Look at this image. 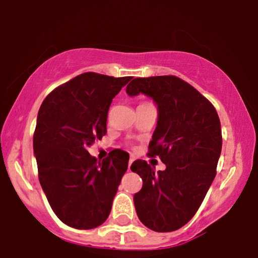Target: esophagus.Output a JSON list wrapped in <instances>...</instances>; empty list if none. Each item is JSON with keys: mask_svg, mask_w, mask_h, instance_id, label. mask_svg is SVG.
<instances>
[{"mask_svg": "<svg viewBox=\"0 0 258 258\" xmlns=\"http://www.w3.org/2000/svg\"><path fill=\"white\" fill-rule=\"evenodd\" d=\"M132 162H133V158H130V161H128V170H131V164H132Z\"/></svg>", "mask_w": 258, "mask_h": 258, "instance_id": "34e87169", "label": "esophagus"}]
</instances>
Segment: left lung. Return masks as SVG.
I'll return each instance as SVG.
<instances>
[{
  "instance_id": "obj_1",
  "label": "left lung",
  "mask_w": 258,
  "mask_h": 258,
  "mask_svg": "<svg viewBox=\"0 0 258 258\" xmlns=\"http://www.w3.org/2000/svg\"><path fill=\"white\" fill-rule=\"evenodd\" d=\"M128 96L151 97L158 110L150 156H159L165 170L155 171L145 161L131 165L143 180L133 201L139 220L156 232H171L188 223L216 177L221 153V127L206 97L181 78H135Z\"/></svg>"
}]
</instances>
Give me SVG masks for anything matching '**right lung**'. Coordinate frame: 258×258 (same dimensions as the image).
<instances>
[{
	"mask_svg": "<svg viewBox=\"0 0 258 258\" xmlns=\"http://www.w3.org/2000/svg\"><path fill=\"white\" fill-rule=\"evenodd\" d=\"M131 78L82 74L48 94L38 112L33 151L39 182L54 214L74 229L105 223L128 167L122 150L97 162L88 148L106 135L112 100Z\"/></svg>",
	"mask_w": 258,
	"mask_h": 258,
	"instance_id": "1",
	"label": "right lung"
}]
</instances>
